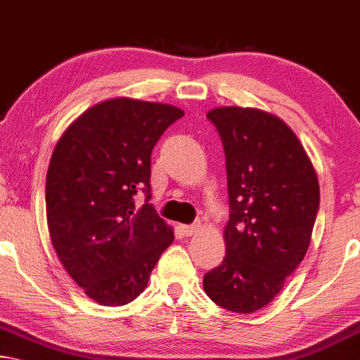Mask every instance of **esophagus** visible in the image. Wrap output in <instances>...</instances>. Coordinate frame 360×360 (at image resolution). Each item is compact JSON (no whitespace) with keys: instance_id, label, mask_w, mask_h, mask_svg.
<instances>
[{"instance_id":"1","label":"esophagus","mask_w":360,"mask_h":360,"mask_svg":"<svg viewBox=\"0 0 360 360\" xmlns=\"http://www.w3.org/2000/svg\"><path fill=\"white\" fill-rule=\"evenodd\" d=\"M199 224H193V225H180V230L184 231V235H186V236H191V235H195L196 231L199 230Z\"/></svg>"}]
</instances>
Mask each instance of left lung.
<instances>
[{"label": "left lung", "mask_w": 360, "mask_h": 360, "mask_svg": "<svg viewBox=\"0 0 360 360\" xmlns=\"http://www.w3.org/2000/svg\"><path fill=\"white\" fill-rule=\"evenodd\" d=\"M225 149L230 220L225 257L204 291L226 311L251 314L274 300L306 256L320 188L311 158L288 125L257 108L207 112Z\"/></svg>", "instance_id": "1"}]
</instances>
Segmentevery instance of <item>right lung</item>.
<instances>
[{
  "label": "right lung",
  "mask_w": 360,
  "mask_h": 360,
  "mask_svg": "<svg viewBox=\"0 0 360 360\" xmlns=\"http://www.w3.org/2000/svg\"><path fill=\"white\" fill-rule=\"evenodd\" d=\"M185 112L172 104L110 98L72 122L46 174V220L54 251L72 280L101 306L117 307L145 291L174 229L154 211L151 151ZM147 193L136 208V191Z\"/></svg>",
  "instance_id": "obj_1"
}]
</instances>
